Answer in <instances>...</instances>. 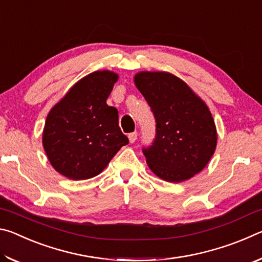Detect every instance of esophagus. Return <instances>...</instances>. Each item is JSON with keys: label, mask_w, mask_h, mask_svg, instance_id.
Returning <instances> with one entry per match:
<instances>
[{"label": "esophagus", "mask_w": 262, "mask_h": 262, "mask_svg": "<svg viewBox=\"0 0 262 262\" xmlns=\"http://www.w3.org/2000/svg\"><path fill=\"white\" fill-rule=\"evenodd\" d=\"M128 139H129V142L130 143H134V142L136 141V139H137V133L136 132H133V133H130L129 135H128Z\"/></svg>", "instance_id": "obj_1"}]
</instances>
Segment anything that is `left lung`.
Segmentation results:
<instances>
[{
  "label": "left lung",
  "instance_id": "left-lung-1",
  "mask_svg": "<svg viewBox=\"0 0 262 262\" xmlns=\"http://www.w3.org/2000/svg\"><path fill=\"white\" fill-rule=\"evenodd\" d=\"M134 81L156 120L155 140L142 149L150 170L170 183L190 179L205 168L216 149L209 108L172 74L141 72Z\"/></svg>",
  "mask_w": 262,
  "mask_h": 262
}]
</instances>
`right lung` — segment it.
I'll use <instances>...</instances> for the list:
<instances>
[{"label":"right lung","instance_id":"1","mask_svg":"<svg viewBox=\"0 0 262 262\" xmlns=\"http://www.w3.org/2000/svg\"><path fill=\"white\" fill-rule=\"evenodd\" d=\"M118 75L89 74L48 113L42 145L52 166L73 180L98 176L128 137L119 127L118 110L106 104Z\"/></svg>","mask_w":262,"mask_h":262}]
</instances>
